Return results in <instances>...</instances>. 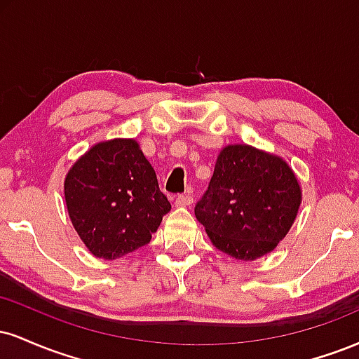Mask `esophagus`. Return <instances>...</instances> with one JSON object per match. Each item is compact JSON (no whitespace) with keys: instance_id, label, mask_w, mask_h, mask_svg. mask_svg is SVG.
Returning a JSON list of instances; mask_svg holds the SVG:
<instances>
[{"instance_id":"esophagus-1","label":"esophagus","mask_w":359,"mask_h":359,"mask_svg":"<svg viewBox=\"0 0 359 359\" xmlns=\"http://www.w3.org/2000/svg\"><path fill=\"white\" fill-rule=\"evenodd\" d=\"M192 197L189 194H182V196L175 197V208H187V205H192Z\"/></svg>"}]
</instances>
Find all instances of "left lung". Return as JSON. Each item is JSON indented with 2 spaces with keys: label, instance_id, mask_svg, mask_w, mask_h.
I'll return each instance as SVG.
<instances>
[{
  "label": "left lung",
  "instance_id": "obj_1",
  "mask_svg": "<svg viewBox=\"0 0 359 359\" xmlns=\"http://www.w3.org/2000/svg\"><path fill=\"white\" fill-rule=\"evenodd\" d=\"M300 203L302 189L282 156L236 143L219 151L194 212L217 250L253 262L287 236Z\"/></svg>",
  "mask_w": 359,
  "mask_h": 359
}]
</instances>
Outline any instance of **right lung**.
<instances>
[{"label": "right lung", "instance_id": "add662e5", "mask_svg": "<svg viewBox=\"0 0 359 359\" xmlns=\"http://www.w3.org/2000/svg\"><path fill=\"white\" fill-rule=\"evenodd\" d=\"M64 197L74 229L102 259L145 246L170 211L154 167L133 138L90 147L65 175Z\"/></svg>", "mask_w": 359, "mask_h": 359}]
</instances>
